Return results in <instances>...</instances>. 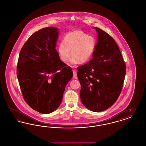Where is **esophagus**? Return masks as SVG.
Segmentation results:
<instances>
[{
  "instance_id": "1",
  "label": "esophagus",
  "mask_w": 146,
  "mask_h": 146,
  "mask_svg": "<svg viewBox=\"0 0 146 146\" xmlns=\"http://www.w3.org/2000/svg\"><path fill=\"white\" fill-rule=\"evenodd\" d=\"M73 78H74L75 79H76V76H77V72L75 69L73 70Z\"/></svg>"
}]
</instances>
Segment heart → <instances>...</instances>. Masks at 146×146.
I'll use <instances>...</instances> for the list:
<instances>
[{"mask_svg":"<svg viewBox=\"0 0 146 146\" xmlns=\"http://www.w3.org/2000/svg\"><path fill=\"white\" fill-rule=\"evenodd\" d=\"M96 46L95 38L81 31L67 33L58 47V54L63 62H67L70 55L72 62H86L90 59Z\"/></svg>","mask_w":146,"mask_h":146,"instance_id":"1","label":"heart"}]
</instances>
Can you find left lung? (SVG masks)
I'll return each instance as SVG.
<instances>
[{
	"label": "left lung",
	"instance_id": "8db88e82",
	"mask_svg": "<svg viewBox=\"0 0 146 146\" xmlns=\"http://www.w3.org/2000/svg\"><path fill=\"white\" fill-rule=\"evenodd\" d=\"M95 28L98 35L92 59L77 67V76L81 85L83 104L91 111L100 112L117 100L123 89L126 67L113 38L101 29Z\"/></svg>",
	"mask_w": 146,
	"mask_h": 146
}]
</instances>
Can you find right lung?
I'll use <instances>...</instances> for the list:
<instances>
[{"label": "right lung", "instance_id": "right-lung-1", "mask_svg": "<svg viewBox=\"0 0 146 146\" xmlns=\"http://www.w3.org/2000/svg\"><path fill=\"white\" fill-rule=\"evenodd\" d=\"M57 28L46 27L30 36L22 48L17 76L23 97L35 111L49 114L62 100L72 68L62 62L56 50Z\"/></svg>", "mask_w": 146, "mask_h": 146}]
</instances>
